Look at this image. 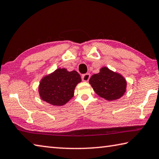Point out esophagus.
<instances>
[{"label":"esophagus","mask_w":159,"mask_h":159,"mask_svg":"<svg viewBox=\"0 0 159 159\" xmlns=\"http://www.w3.org/2000/svg\"><path fill=\"white\" fill-rule=\"evenodd\" d=\"M89 78H90V74H89V73L84 74L82 76V81H84V82H88L89 80Z\"/></svg>","instance_id":"1"}]
</instances>
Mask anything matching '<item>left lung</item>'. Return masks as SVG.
Instances as JSON below:
<instances>
[{"instance_id": "8db88e82", "label": "left lung", "mask_w": 159, "mask_h": 159, "mask_svg": "<svg viewBox=\"0 0 159 159\" xmlns=\"http://www.w3.org/2000/svg\"><path fill=\"white\" fill-rule=\"evenodd\" d=\"M89 83L99 96L107 101L121 98L126 91V82L124 78L107 68H102L99 73L93 75Z\"/></svg>"}]
</instances>
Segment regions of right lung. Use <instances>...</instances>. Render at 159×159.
<instances>
[{"instance_id":"add662e5","label":"right lung","mask_w":159,"mask_h":159,"mask_svg":"<svg viewBox=\"0 0 159 159\" xmlns=\"http://www.w3.org/2000/svg\"><path fill=\"white\" fill-rule=\"evenodd\" d=\"M81 81L77 71L59 68L41 80L39 93L44 101L53 105H63L73 96L75 87Z\"/></svg>"}]
</instances>
